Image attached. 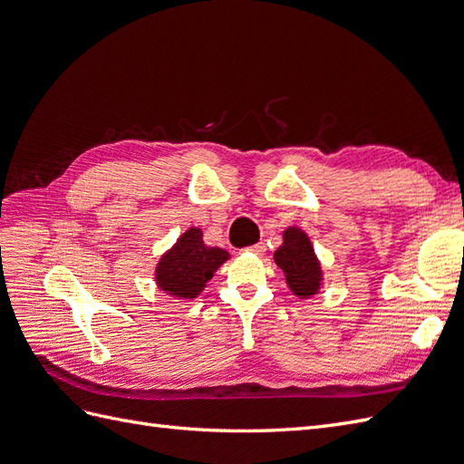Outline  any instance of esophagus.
Here are the masks:
<instances>
[{"mask_svg":"<svg viewBox=\"0 0 464 464\" xmlns=\"http://www.w3.org/2000/svg\"><path fill=\"white\" fill-rule=\"evenodd\" d=\"M247 251H251V254H256V256H263L265 244H256V246H251Z\"/></svg>","mask_w":464,"mask_h":464,"instance_id":"obj_1","label":"esophagus"}]
</instances>
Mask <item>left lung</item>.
Here are the masks:
<instances>
[{
    "label": "left lung",
    "instance_id": "8db88e82",
    "mask_svg": "<svg viewBox=\"0 0 464 464\" xmlns=\"http://www.w3.org/2000/svg\"><path fill=\"white\" fill-rule=\"evenodd\" d=\"M275 263L286 276V285L294 296L312 298L319 292L323 283L321 263L314 246L298 227H288L283 232V246L275 251Z\"/></svg>",
    "mask_w": 464,
    "mask_h": 464
}]
</instances>
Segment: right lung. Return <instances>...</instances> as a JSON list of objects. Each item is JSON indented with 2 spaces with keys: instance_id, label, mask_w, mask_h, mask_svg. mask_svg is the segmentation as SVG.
Returning <instances> with one entry per match:
<instances>
[{
  "instance_id": "1",
  "label": "right lung",
  "mask_w": 464,
  "mask_h": 464,
  "mask_svg": "<svg viewBox=\"0 0 464 464\" xmlns=\"http://www.w3.org/2000/svg\"><path fill=\"white\" fill-rule=\"evenodd\" d=\"M227 259H230L227 249L207 246L201 228L191 227L160 257L154 278L164 294L178 300H193L205 290V285Z\"/></svg>"
}]
</instances>
